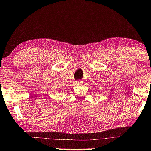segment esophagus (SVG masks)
Returning a JSON list of instances; mask_svg holds the SVG:
<instances>
[{"label":"esophagus","mask_w":151,"mask_h":151,"mask_svg":"<svg viewBox=\"0 0 151 151\" xmlns=\"http://www.w3.org/2000/svg\"><path fill=\"white\" fill-rule=\"evenodd\" d=\"M76 83H77V85H80V84L82 83V81H76Z\"/></svg>","instance_id":"1"}]
</instances>
